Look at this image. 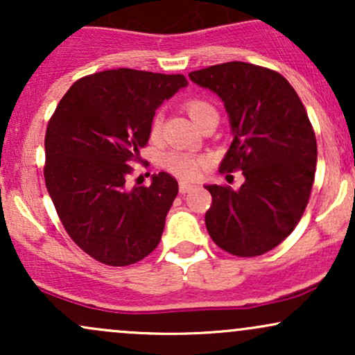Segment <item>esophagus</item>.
<instances>
[{"label":"esophagus","instance_id":"34e87169","mask_svg":"<svg viewBox=\"0 0 355 355\" xmlns=\"http://www.w3.org/2000/svg\"><path fill=\"white\" fill-rule=\"evenodd\" d=\"M195 183H190V182H180V187H178V189H180V193H189L190 190H193L195 189Z\"/></svg>","mask_w":355,"mask_h":355}]
</instances>
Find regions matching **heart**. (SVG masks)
Wrapping results in <instances>:
<instances>
[{
	"label": "heart",
	"mask_w": 355,
	"mask_h": 355,
	"mask_svg": "<svg viewBox=\"0 0 355 355\" xmlns=\"http://www.w3.org/2000/svg\"><path fill=\"white\" fill-rule=\"evenodd\" d=\"M187 112L191 120L195 123H200L202 118L209 115L210 112H215V108L211 107L209 101L205 100H190L185 103ZM162 121H164V116L162 113H155L152 118V123H150V135L152 138L158 137L162 130ZM205 164V160L200 157H195L191 153H185V152H170L165 155L164 158V165L168 172H172L173 175L182 178H195L198 173H200V168Z\"/></svg>",
	"instance_id": "obj_1"
}]
</instances>
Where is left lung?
<instances>
[{
	"instance_id": "obj_1",
	"label": "left lung",
	"mask_w": 355,
	"mask_h": 355,
	"mask_svg": "<svg viewBox=\"0 0 355 355\" xmlns=\"http://www.w3.org/2000/svg\"><path fill=\"white\" fill-rule=\"evenodd\" d=\"M190 80L223 101L234 140L220 172L242 170L239 190L205 185V225L220 248L255 257L292 234L311 197L317 141L295 89L280 73L243 61L191 71Z\"/></svg>"
}]
</instances>
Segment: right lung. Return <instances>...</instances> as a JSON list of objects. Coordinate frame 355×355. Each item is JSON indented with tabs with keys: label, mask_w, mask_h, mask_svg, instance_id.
<instances>
[{
	"label": "right lung",
	"mask_w": 355,
	"mask_h": 355,
	"mask_svg": "<svg viewBox=\"0 0 355 355\" xmlns=\"http://www.w3.org/2000/svg\"><path fill=\"white\" fill-rule=\"evenodd\" d=\"M189 81L183 75L107 70L71 85L44 137V182L73 242L101 263L125 267L157 248L178 193L170 173L126 189L155 110Z\"/></svg>",
	"instance_id": "1"
}]
</instances>
